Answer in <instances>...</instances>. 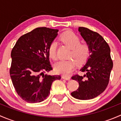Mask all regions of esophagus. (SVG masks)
Instances as JSON below:
<instances>
[{
    "mask_svg": "<svg viewBox=\"0 0 121 121\" xmlns=\"http://www.w3.org/2000/svg\"><path fill=\"white\" fill-rule=\"evenodd\" d=\"M62 78H63V79H64V80H70V77L67 76V75H63V76H62Z\"/></svg>",
    "mask_w": 121,
    "mask_h": 121,
    "instance_id": "esophagus-1",
    "label": "esophagus"
}]
</instances>
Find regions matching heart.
Wrapping results in <instances>:
<instances>
[{"instance_id": "obj_1", "label": "heart", "mask_w": 121, "mask_h": 121, "mask_svg": "<svg viewBox=\"0 0 121 121\" xmlns=\"http://www.w3.org/2000/svg\"><path fill=\"white\" fill-rule=\"evenodd\" d=\"M60 38L64 44L71 48L69 57L74 58L78 63H82L86 60L90 54V46L86 43H80L81 40L78 36L73 31H68L63 33ZM48 52L50 58L53 60L57 59V44L55 41L50 43ZM75 67V62L73 59L60 60L54 64L55 71L64 75L71 74Z\"/></svg>"}]
</instances>
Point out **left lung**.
<instances>
[{
	"label": "left lung",
	"instance_id": "1",
	"mask_svg": "<svg viewBox=\"0 0 121 121\" xmlns=\"http://www.w3.org/2000/svg\"><path fill=\"white\" fill-rule=\"evenodd\" d=\"M78 31L90 46V56L80 69L85 74L71 77L78 81L79 87L71 94L78 99H91L99 95L107 88L113 62L109 46L101 35L83 27H80Z\"/></svg>",
	"mask_w": 121,
	"mask_h": 121
}]
</instances>
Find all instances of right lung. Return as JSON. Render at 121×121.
<instances>
[{
    "instance_id": "1",
    "label": "right lung",
    "mask_w": 121,
    "mask_h": 121,
    "mask_svg": "<svg viewBox=\"0 0 121 121\" xmlns=\"http://www.w3.org/2000/svg\"><path fill=\"white\" fill-rule=\"evenodd\" d=\"M58 30L38 27L21 36L11 52L10 75L17 94L29 103L43 101L49 95L51 86L60 75L45 73L52 70L48 47Z\"/></svg>"
}]
</instances>
